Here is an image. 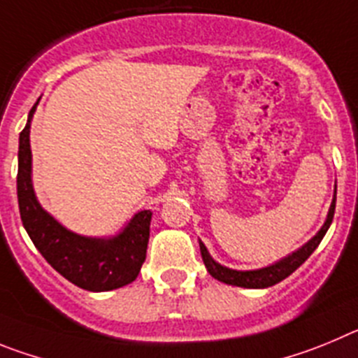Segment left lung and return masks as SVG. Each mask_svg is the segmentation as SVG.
Masks as SVG:
<instances>
[{"mask_svg": "<svg viewBox=\"0 0 358 358\" xmlns=\"http://www.w3.org/2000/svg\"><path fill=\"white\" fill-rule=\"evenodd\" d=\"M336 194H337V185L334 189V199L330 203V208H328L327 219H324L323 227L320 228V231L312 237L310 241L303 244L301 248H298L296 251L289 253L287 257L276 260V262L269 264L266 267H260V269H248V271H241V269H231V267L221 266L219 262H215L214 259L208 253L207 246L199 241V251H201V259L207 271L214 276L219 282L228 283V285H235V287H244V289H266L271 287L275 283L282 282L283 278H287L289 275L298 269L308 257L314 253V250L320 246L321 239L324 237V234L328 231L331 224V219H334V212H336Z\"/></svg>", "mask_w": 358, "mask_h": 358, "instance_id": "1", "label": "left lung"}]
</instances>
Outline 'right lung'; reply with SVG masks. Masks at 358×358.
<instances>
[{
  "mask_svg": "<svg viewBox=\"0 0 358 358\" xmlns=\"http://www.w3.org/2000/svg\"><path fill=\"white\" fill-rule=\"evenodd\" d=\"M38 101L19 134L17 201L21 221L41 255L71 283L92 292L114 291L134 282L146 260L151 210H139L110 237H87L59 223L38 203L31 182L30 128Z\"/></svg>",
  "mask_w": 358,
  "mask_h": 358,
  "instance_id": "obj_1",
  "label": "right lung"
}]
</instances>
